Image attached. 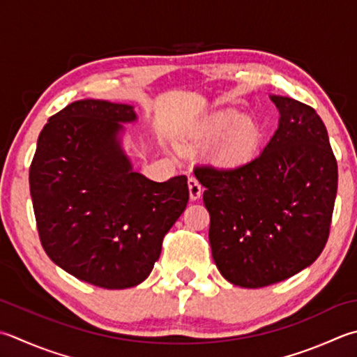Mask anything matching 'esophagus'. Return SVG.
I'll list each match as a JSON object with an SVG mask.
<instances>
[{
    "mask_svg": "<svg viewBox=\"0 0 357 357\" xmlns=\"http://www.w3.org/2000/svg\"><path fill=\"white\" fill-rule=\"evenodd\" d=\"M188 192H190V199H192V201L201 198V195H202V185L199 184V181H198L197 178H195V176L188 178Z\"/></svg>",
    "mask_w": 357,
    "mask_h": 357,
    "instance_id": "esophagus-1",
    "label": "esophagus"
}]
</instances>
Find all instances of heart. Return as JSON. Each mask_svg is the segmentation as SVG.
Masks as SVG:
<instances>
[{"label": "heart", "mask_w": 357, "mask_h": 357, "mask_svg": "<svg viewBox=\"0 0 357 357\" xmlns=\"http://www.w3.org/2000/svg\"><path fill=\"white\" fill-rule=\"evenodd\" d=\"M193 136L202 145H216V158L222 165L240 167L254 158L261 141L255 123L236 111H222L197 125Z\"/></svg>", "instance_id": "heart-1"}]
</instances>
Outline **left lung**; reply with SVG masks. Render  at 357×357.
<instances>
[{
  "mask_svg": "<svg viewBox=\"0 0 357 357\" xmlns=\"http://www.w3.org/2000/svg\"><path fill=\"white\" fill-rule=\"evenodd\" d=\"M280 111L264 150L240 167L201 165L212 257L241 288H264L308 268L322 254L337 193V160L316 109L271 96Z\"/></svg>",
  "mask_w": 357,
  "mask_h": 357,
  "instance_id": "8db88e82",
  "label": "left lung"
}]
</instances>
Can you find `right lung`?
<instances>
[{
  "mask_svg": "<svg viewBox=\"0 0 357 357\" xmlns=\"http://www.w3.org/2000/svg\"><path fill=\"white\" fill-rule=\"evenodd\" d=\"M125 103L85 99L49 117L29 169L41 246L82 282L105 289L142 283L185 211L187 178L155 183L132 172L117 137L135 122Z\"/></svg>",
  "mask_w": 357,
  "mask_h": 357,
  "instance_id": "add662e5",
  "label": "right lung"
}]
</instances>
